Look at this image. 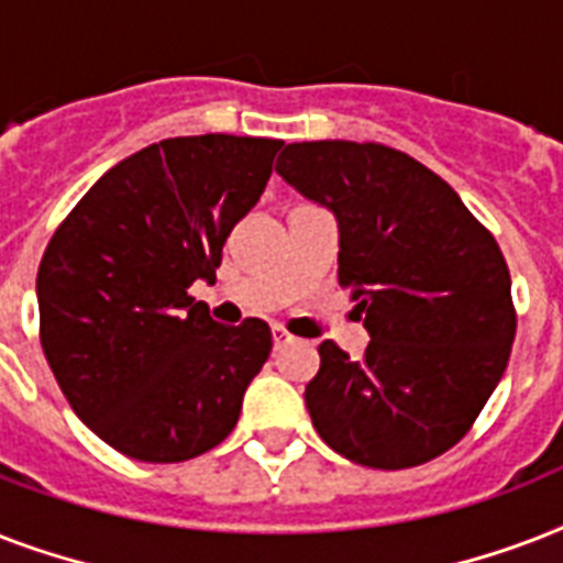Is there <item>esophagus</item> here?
Segmentation results:
<instances>
[{
	"label": "esophagus",
	"instance_id": "esophagus-1",
	"mask_svg": "<svg viewBox=\"0 0 563 563\" xmlns=\"http://www.w3.org/2000/svg\"><path fill=\"white\" fill-rule=\"evenodd\" d=\"M272 339H274V351H280V347H286V344L295 342V335H291L289 330H286V327H280V324L272 327Z\"/></svg>",
	"mask_w": 563,
	"mask_h": 563
}]
</instances>
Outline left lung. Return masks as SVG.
Returning <instances> with one entry per match:
<instances>
[{
  "label": "left lung",
  "mask_w": 563,
  "mask_h": 563,
  "mask_svg": "<svg viewBox=\"0 0 563 563\" xmlns=\"http://www.w3.org/2000/svg\"><path fill=\"white\" fill-rule=\"evenodd\" d=\"M277 175L339 224V283L371 342H333L303 400L318 435L365 467L402 471L462 441L515 342L503 251L446 180L379 143H289Z\"/></svg>",
  "instance_id": "8db88e82"
}]
</instances>
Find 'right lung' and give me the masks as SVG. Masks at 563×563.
<instances>
[{"mask_svg": "<svg viewBox=\"0 0 563 563\" xmlns=\"http://www.w3.org/2000/svg\"><path fill=\"white\" fill-rule=\"evenodd\" d=\"M280 145L233 134L148 145L92 184L40 260L48 368L84 427L136 462L221 444L272 353L265 321L219 324L189 286L216 283Z\"/></svg>", "mask_w": 563, "mask_h": 563, "instance_id": "add662e5", "label": "right lung"}]
</instances>
